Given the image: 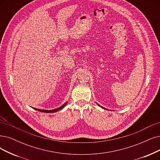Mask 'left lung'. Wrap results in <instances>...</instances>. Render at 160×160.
<instances>
[{
	"label": "left lung",
	"mask_w": 160,
	"mask_h": 160,
	"mask_svg": "<svg viewBox=\"0 0 160 160\" xmlns=\"http://www.w3.org/2000/svg\"><path fill=\"white\" fill-rule=\"evenodd\" d=\"M98 104V106H100V107H101V108H104V109H106V108H103V107H102V106H100V105H99V104ZM106 110H107V109H106Z\"/></svg>",
	"instance_id": "left-lung-1"
}]
</instances>
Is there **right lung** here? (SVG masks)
<instances>
[{"label":"right lung","instance_id":"add662e5","mask_svg":"<svg viewBox=\"0 0 160 160\" xmlns=\"http://www.w3.org/2000/svg\"><path fill=\"white\" fill-rule=\"evenodd\" d=\"M68 104V102H66V103H64L63 104L62 106H61L60 107H59V108H56V109H54V110H41V109H37V108H35V110H37V111H39V112H45V113H54V112H58V111H59V110H62V108L64 107L66 104Z\"/></svg>","mask_w":160,"mask_h":160}]
</instances>
